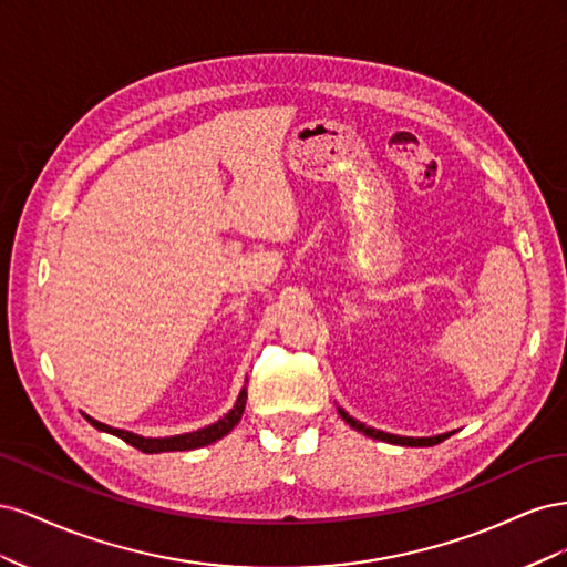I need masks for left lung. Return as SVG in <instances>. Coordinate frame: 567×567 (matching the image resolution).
Returning a JSON list of instances; mask_svg holds the SVG:
<instances>
[{
    "instance_id": "obj_1",
    "label": "left lung",
    "mask_w": 567,
    "mask_h": 567,
    "mask_svg": "<svg viewBox=\"0 0 567 567\" xmlns=\"http://www.w3.org/2000/svg\"><path fill=\"white\" fill-rule=\"evenodd\" d=\"M338 414H340V419H346V423H350V425L354 427V431L364 433V435H369V437H373V440H383V442H390V444H402V447H433V444L442 442L444 437H450V433H447V435H435V437H402V435H390V433L375 431V427H369V425H364V423H359L357 419H352L350 414H346V411H342V409H338Z\"/></svg>"
}]
</instances>
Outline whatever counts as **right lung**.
I'll return each instance as SVG.
<instances>
[{
  "mask_svg": "<svg viewBox=\"0 0 567 567\" xmlns=\"http://www.w3.org/2000/svg\"><path fill=\"white\" fill-rule=\"evenodd\" d=\"M246 400H248V392L246 388L238 392V400L234 404V409L229 411V414L221 416L217 423L213 425H205L200 427V431H194V433H184V435H173V437H142L136 433H130V431H120V427H111L106 423H99L90 416L87 419L96 431H104V433H111L120 440H125L127 444H132V447H136L144 454H161V452H186V450H198V447H205V444H213L217 440L225 437L229 431H234V425L241 421L244 416V409H246Z\"/></svg>",
  "mask_w": 567,
  "mask_h": 567,
  "instance_id": "1",
  "label": "right lung"
}]
</instances>
